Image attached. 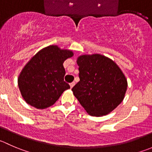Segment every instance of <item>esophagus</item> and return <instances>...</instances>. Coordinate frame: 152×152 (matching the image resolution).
<instances>
[{
  "label": "esophagus",
  "mask_w": 152,
  "mask_h": 152,
  "mask_svg": "<svg viewBox=\"0 0 152 152\" xmlns=\"http://www.w3.org/2000/svg\"><path fill=\"white\" fill-rule=\"evenodd\" d=\"M74 85H75V82H72V83H70V88H73V87L74 86Z\"/></svg>",
  "instance_id": "1"
}]
</instances>
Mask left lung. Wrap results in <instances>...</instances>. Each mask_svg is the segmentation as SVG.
I'll return each instance as SVG.
<instances>
[{
  "instance_id": "8db88e82",
  "label": "left lung",
  "mask_w": 152,
  "mask_h": 152,
  "mask_svg": "<svg viewBox=\"0 0 152 152\" xmlns=\"http://www.w3.org/2000/svg\"><path fill=\"white\" fill-rule=\"evenodd\" d=\"M79 82L72 88L73 95L87 113L94 117L107 115L123 102L128 82L119 66L100 54L77 58Z\"/></svg>"
}]
</instances>
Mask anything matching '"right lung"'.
Here are the masks:
<instances>
[{"label": "right lung", "mask_w": 152, "mask_h": 152, "mask_svg": "<svg viewBox=\"0 0 152 152\" xmlns=\"http://www.w3.org/2000/svg\"><path fill=\"white\" fill-rule=\"evenodd\" d=\"M73 56V51L57 45L43 48L26 64L18 79L22 97L37 109L53 105L70 85L64 81L63 63Z\"/></svg>", "instance_id": "1"}]
</instances>
